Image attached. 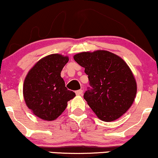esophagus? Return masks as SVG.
Segmentation results:
<instances>
[{
    "label": "esophagus",
    "mask_w": 158,
    "mask_h": 158,
    "mask_svg": "<svg viewBox=\"0 0 158 158\" xmlns=\"http://www.w3.org/2000/svg\"><path fill=\"white\" fill-rule=\"evenodd\" d=\"M75 93L77 95H81V94H83V90L82 89H79V90H77L75 92Z\"/></svg>",
    "instance_id": "obj_1"
}]
</instances>
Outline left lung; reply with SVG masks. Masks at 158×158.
I'll use <instances>...</instances> for the list:
<instances>
[{
	"label": "left lung",
	"instance_id": "left-lung-1",
	"mask_svg": "<svg viewBox=\"0 0 158 158\" xmlns=\"http://www.w3.org/2000/svg\"><path fill=\"white\" fill-rule=\"evenodd\" d=\"M74 59L88 75L90 87L83 98L98 118L109 122L123 115L137 93L136 81L125 61L104 50L77 54Z\"/></svg>",
	"mask_w": 158,
	"mask_h": 158
}]
</instances>
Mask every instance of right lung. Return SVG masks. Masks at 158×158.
Instances as JSON below:
<instances>
[{"label": "right lung", "mask_w": 158, "mask_h": 158, "mask_svg": "<svg viewBox=\"0 0 158 158\" xmlns=\"http://www.w3.org/2000/svg\"><path fill=\"white\" fill-rule=\"evenodd\" d=\"M69 61L58 54L48 55L31 69L23 83V98L28 108L38 118L54 120L62 114L67 102L75 96L65 86L60 72Z\"/></svg>", "instance_id": "add662e5"}]
</instances>
